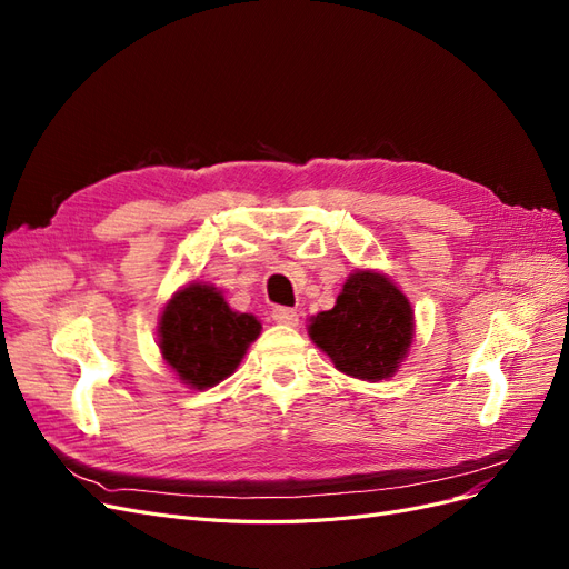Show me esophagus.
Masks as SVG:
<instances>
[{"label":"esophagus","mask_w":569,"mask_h":569,"mask_svg":"<svg viewBox=\"0 0 569 569\" xmlns=\"http://www.w3.org/2000/svg\"><path fill=\"white\" fill-rule=\"evenodd\" d=\"M270 318L280 325H297L299 322V313L295 308H287V306H274L270 311Z\"/></svg>","instance_id":"34e87169"}]
</instances>
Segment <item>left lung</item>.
<instances>
[{"label":"left lung","mask_w":569,"mask_h":569,"mask_svg":"<svg viewBox=\"0 0 569 569\" xmlns=\"http://www.w3.org/2000/svg\"><path fill=\"white\" fill-rule=\"evenodd\" d=\"M308 332L335 368L380 382L396 372L410 347V303L385 274L360 270L343 284L332 311H322Z\"/></svg>","instance_id":"left-lung-1"}]
</instances>
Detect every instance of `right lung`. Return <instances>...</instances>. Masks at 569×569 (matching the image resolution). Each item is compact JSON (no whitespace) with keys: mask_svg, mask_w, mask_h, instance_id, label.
Here are the masks:
<instances>
[{"mask_svg":"<svg viewBox=\"0 0 569 569\" xmlns=\"http://www.w3.org/2000/svg\"><path fill=\"white\" fill-rule=\"evenodd\" d=\"M261 322L234 313L220 291L189 284L170 299L161 316V353L180 380L194 389L218 385L239 366Z\"/></svg>","mask_w":569,"mask_h":569,"instance_id":"1","label":"right lung"}]
</instances>
